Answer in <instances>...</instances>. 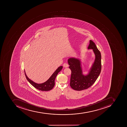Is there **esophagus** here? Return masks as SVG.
Returning a JSON list of instances; mask_svg holds the SVG:
<instances>
[{"mask_svg":"<svg viewBox=\"0 0 127 127\" xmlns=\"http://www.w3.org/2000/svg\"><path fill=\"white\" fill-rule=\"evenodd\" d=\"M63 66L64 67H67L68 66V65L67 63H64L63 64Z\"/></svg>","mask_w":127,"mask_h":127,"instance_id":"esophagus-1","label":"esophagus"}]
</instances>
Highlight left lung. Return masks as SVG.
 <instances>
[{
	"label": "left lung",
	"mask_w": 127,
	"mask_h": 127,
	"mask_svg": "<svg viewBox=\"0 0 127 127\" xmlns=\"http://www.w3.org/2000/svg\"><path fill=\"white\" fill-rule=\"evenodd\" d=\"M88 49L94 51L95 59L89 73L87 75L82 74L81 67L80 61L75 58H70L68 60L69 68L71 71L70 85L74 90L81 91L87 89L92 86L97 80L101 71V55L95 44L92 40H90Z\"/></svg>",
	"instance_id": "left-lung-1"
}]
</instances>
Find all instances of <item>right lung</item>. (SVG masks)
Returning a JSON list of instances; mask_svg holds the SVG:
<instances>
[{"instance_id":"add662e5","label":"right lung","mask_w":127,"mask_h":127,"mask_svg":"<svg viewBox=\"0 0 127 127\" xmlns=\"http://www.w3.org/2000/svg\"><path fill=\"white\" fill-rule=\"evenodd\" d=\"M62 66H61L58 67V68L54 71V73L53 74L49 79H48L45 82L41 84H37L35 83L32 81L30 80L27 77L25 71H24L27 80L35 88L41 91H48L51 90L53 88L55 85V80L56 77L59 72H60L61 69H62Z\"/></svg>"}]
</instances>
